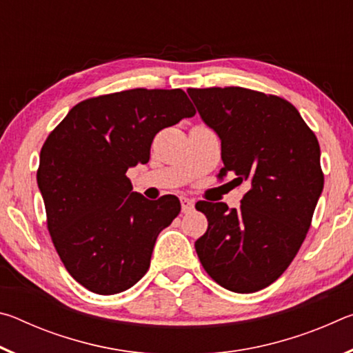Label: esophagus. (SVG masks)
Segmentation results:
<instances>
[{"label":"esophagus","instance_id":"34e87169","mask_svg":"<svg viewBox=\"0 0 353 353\" xmlns=\"http://www.w3.org/2000/svg\"><path fill=\"white\" fill-rule=\"evenodd\" d=\"M181 205H182V212L188 213L194 208V199H190V198H185V196H182Z\"/></svg>","mask_w":353,"mask_h":353}]
</instances>
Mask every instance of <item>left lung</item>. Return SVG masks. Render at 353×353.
<instances>
[{"label": "left lung", "mask_w": 353, "mask_h": 353, "mask_svg": "<svg viewBox=\"0 0 353 353\" xmlns=\"http://www.w3.org/2000/svg\"><path fill=\"white\" fill-rule=\"evenodd\" d=\"M190 98L221 140V157L236 185L250 190L241 207L199 201L207 232L194 243L214 282L255 292L282 276L301 249L324 188L321 149L291 103L241 87L188 88Z\"/></svg>", "instance_id": "left-lung-1"}]
</instances>
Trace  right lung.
<instances>
[{"instance_id":"1","label":"right lung","mask_w":353,"mask_h":353,"mask_svg":"<svg viewBox=\"0 0 353 353\" xmlns=\"http://www.w3.org/2000/svg\"><path fill=\"white\" fill-rule=\"evenodd\" d=\"M194 113L181 88H134L82 101L48 135L37 171L48 230L87 290L117 294L146 274L155 240L181 202L172 194L146 199L126 172L149 162L159 130Z\"/></svg>"}]
</instances>
